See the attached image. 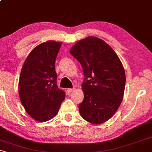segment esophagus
<instances>
[{
    "label": "esophagus",
    "instance_id": "esophagus-1",
    "mask_svg": "<svg viewBox=\"0 0 152 152\" xmlns=\"http://www.w3.org/2000/svg\"><path fill=\"white\" fill-rule=\"evenodd\" d=\"M74 90V88H68V89H67V92H68V93L70 94V93H71V92H72Z\"/></svg>",
    "mask_w": 152,
    "mask_h": 152
}]
</instances>
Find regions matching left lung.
<instances>
[{
  "mask_svg": "<svg viewBox=\"0 0 152 152\" xmlns=\"http://www.w3.org/2000/svg\"><path fill=\"white\" fill-rule=\"evenodd\" d=\"M70 53L81 64L85 76L80 114L94 124L104 123L114 116L123 100L126 75L122 63L109 44L95 36L78 41Z\"/></svg>",
  "mask_w": 152,
  "mask_h": 152,
  "instance_id": "8db88e82",
  "label": "left lung"
}]
</instances>
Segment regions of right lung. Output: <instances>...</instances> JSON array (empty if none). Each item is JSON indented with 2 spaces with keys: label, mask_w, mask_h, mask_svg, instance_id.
<instances>
[{
  "label": "right lung",
  "mask_w": 152,
  "mask_h": 152,
  "mask_svg": "<svg viewBox=\"0 0 152 152\" xmlns=\"http://www.w3.org/2000/svg\"><path fill=\"white\" fill-rule=\"evenodd\" d=\"M62 43L48 41L39 44L26 58L18 82L20 102L26 111L37 121L53 118L65 99L56 85L55 61Z\"/></svg>",
  "instance_id": "obj_1"
}]
</instances>
